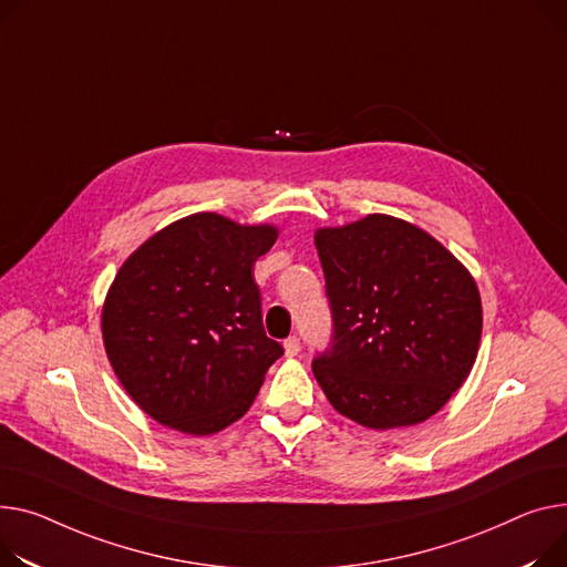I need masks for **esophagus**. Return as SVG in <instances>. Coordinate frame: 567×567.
<instances>
[{"mask_svg": "<svg viewBox=\"0 0 567 567\" xmlns=\"http://www.w3.org/2000/svg\"><path fill=\"white\" fill-rule=\"evenodd\" d=\"M282 349H285V355H287V358H293V355H298V351H300V342H298V337H287V339H285V344H282Z\"/></svg>", "mask_w": 567, "mask_h": 567, "instance_id": "esophagus-1", "label": "esophagus"}]
</instances>
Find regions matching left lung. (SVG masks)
Returning <instances> with one entry per match:
<instances>
[{
	"mask_svg": "<svg viewBox=\"0 0 567 567\" xmlns=\"http://www.w3.org/2000/svg\"><path fill=\"white\" fill-rule=\"evenodd\" d=\"M332 349L312 371L330 405L373 431L422 424L463 388L483 308L474 276L420 225L390 216L317 228Z\"/></svg>",
	"mask_w": 567,
	"mask_h": 567,
	"instance_id": "1",
	"label": "left lung"
}]
</instances>
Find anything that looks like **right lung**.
I'll return each mask as SVG.
<instances>
[{"label":"right lung","mask_w":567,"mask_h":567,"mask_svg":"<svg viewBox=\"0 0 567 567\" xmlns=\"http://www.w3.org/2000/svg\"><path fill=\"white\" fill-rule=\"evenodd\" d=\"M280 230L198 212L145 239L102 306V342L130 399L155 422L214 435L241 420L282 347L261 326L257 257Z\"/></svg>","instance_id":"right-lung-1"}]
</instances>
